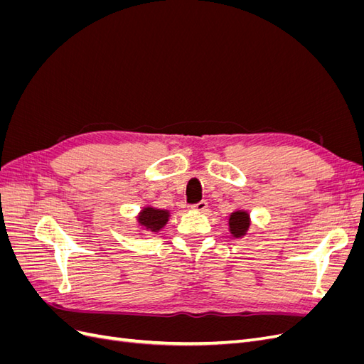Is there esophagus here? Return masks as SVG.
I'll return each mask as SVG.
<instances>
[{"instance_id": "1", "label": "esophagus", "mask_w": 364, "mask_h": 364, "mask_svg": "<svg viewBox=\"0 0 364 364\" xmlns=\"http://www.w3.org/2000/svg\"><path fill=\"white\" fill-rule=\"evenodd\" d=\"M191 208L194 209V211H197V213H205L206 208H208V202L206 200H200V202L191 205Z\"/></svg>"}]
</instances>
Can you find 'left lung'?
<instances>
[{
  "label": "left lung",
  "mask_w": 364,
  "mask_h": 364,
  "mask_svg": "<svg viewBox=\"0 0 364 364\" xmlns=\"http://www.w3.org/2000/svg\"><path fill=\"white\" fill-rule=\"evenodd\" d=\"M230 234L234 237H241L246 234L249 228V214L246 211H235L229 217Z\"/></svg>",
  "instance_id": "8db88e82"
}]
</instances>
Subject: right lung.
I'll use <instances>...</instances> for the list:
<instances>
[{
  "instance_id": "1",
  "label": "right lung",
  "mask_w": 364,
  "mask_h": 364,
  "mask_svg": "<svg viewBox=\"0 0 364 364\" xmlns=\"http://www.w3.org/2000/svg\"><path fill=\"white\" fill-rule=\"evenodd\" d=\"M138 222L150 229V230H159L165 223L168 222V213L164 211V209H155V208H144L141 211Z\"/></svg>"
}]
</instances>
